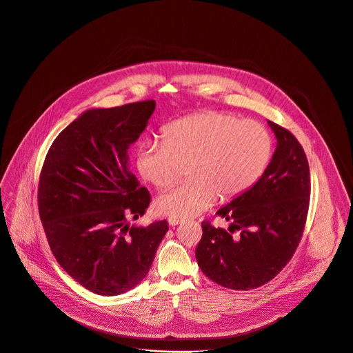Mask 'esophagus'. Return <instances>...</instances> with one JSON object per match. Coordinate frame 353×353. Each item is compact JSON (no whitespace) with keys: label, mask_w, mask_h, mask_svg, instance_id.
Listing matches in <instances>:
<instances>
[{"label":"esophagus","mask_w":353,"mask_h":353,"mask_svg":"<svg viewBox=\"0 0 353 353\" xmlns=\"http://www.w3.org/2000/svg\"><path fill=\"white\" fill-rule=\"evenodd\" d=\"M181 222H183V219H179V218H169V225H170V227L180 225Z\"/></svg>","instance_id":"obj_1"}]
</instances>
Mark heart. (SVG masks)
<instances>
[{
    "label": "heart",
    "instance_id": "obj_1",
    "mask_svg": "<svg viewBox=\"0 0 353 353\" xmlns=\"http://www.w3.org/2000/svg\"><path fill=\"white\" fill-rule=\"evenodd\" d=\"M162 137L138 145L135 165L143 180L165 188L176 180L180 163L188 162V180L154 200L156 212L170 218L194 216L215 197L225 201L243 194L263 176L274 149L265 125L219 111L179 118Z\"/></svg>",
    "mask_w": 353,
    "mask_h": 353
}]
</instances>
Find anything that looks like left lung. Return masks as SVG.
Masks as SVG:
<instances>
[{"label":"left lung","instance_id":"left-lung-1","mask_svg":"<svg viewBox=\"0 0 353 353\" xmlns=\"http://www.w3.org/2000/svg\"><path fill=\"white\" fill-rule=\"evenodd\" d=\"M268 123L277 141L269 168L253 187L216 211L230 221L228 231L201 223L196 249L203 273L232 290L261 287L279 274L294 254L307 219L311 185L304 149L292 132Z\"/></svg>","mask_w":353,"mask_h":353}]
</instances>
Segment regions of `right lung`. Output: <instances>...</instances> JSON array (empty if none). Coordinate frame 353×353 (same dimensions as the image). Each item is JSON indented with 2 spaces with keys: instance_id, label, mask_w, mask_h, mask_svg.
<instances>
[{
  "instance_id": "1",
  "label": "right lung",
  "mask_w": 353,
  "mask_h": 353,
  "mask_svg": "<svg viewBox=\"0 0 353 353\" xmlns=\"http://www.w3.org/2000/svg\"><path fill=\"white\" fill-rule=\"evenodd\" d=\"M156 108L153 100L84 111L52 143L38 204L57 263L87 290L111 297L137 287L165 238L168 221L131 225L150 203L128 150Z\"/></svg>"
}]
</instances>
